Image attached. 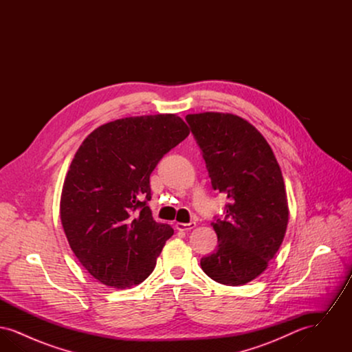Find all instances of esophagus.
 <instances>
[{
    "label": "esophagus",
    "mask_w": 352,
    "mask_h": 352,
    "mask_svg": "<svg viewBox=\"0 0 352 352\" xmlns=\"http://www.w3.org/2000/svg\"><path fill=\"white\" fill-rule=\"evenodd\" d=\"M195 226H197L195 221H190V223H177V224H175L177 230H179V231H190V230L195 228Z\"/></svg>",
    "instance_id": "obj_1"
}]
</instances>
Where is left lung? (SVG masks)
<instances>
[{
	"label": "left lung",
	"mask_w": 352,
	"mask_h": 352,
	"mask_svg": "<svg viewBox=\"0 0 352 352\" xmlns=\"http://www.w3.org/2000/svg\"><path fill=\"white\" fill-rule=\"evenodd\" d=\"M212 188L228 203L212 221L218 250L201 260L219 284L244 285L260 276L284 240L289 207L284 178L264 135L231 113L187 115Z\"/></svg>",
	"instance_id": "1"
}]
</instances>
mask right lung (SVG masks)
I'll return each instance as SVG.
<instances>
[{"label":"right lung","instance_id":"1","mask_svg":"<svg viewBox=\"0 0 352 352\" xmlns=\"http://www.w3.org/2000/svg\"><path fill=\"white\" fill-rule=\"evenodd\" d=\"M190 133L177 115L125 118L87 135L63 184L68 244L101 284L132 287L149 277L174 230L151 217V171Z\"/></svg>","mask_w":352,"mask_h":352}]
</instances>
